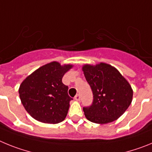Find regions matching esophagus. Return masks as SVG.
Listing matches in <instances>:
<instances>
[{
  "instance_id": "34e87169",
  "label": "esophagus",
  "mask_w": 152,
  "mask_h": 152,
  "mask_svg": "<svg viewBox=\"0 0 152 152\" xmlns=\"http://www.w3.org/2000/svg\"><path fill=\"white\" fill-rule=\"evenodd\" d=\"M75 100H77V101H80V96L79 94H77L75 96Z\"/></svg>"
}]
</instances>
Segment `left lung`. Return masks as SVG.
<instances>
[{"instance_id": "1", "label": "left lung", "mask_w": 152, "mask_h": 152, "mask_svg": "<svg viewBox=\"0 0 152 152\" xmlns=\"http://www.w3.org/2000/svg\"><path fill=\"white\" fill-rule=\"evenodd\" d=\"M82 71L94 95L92 105L83 108L85 117L97 124L119 119L132 100L133 91L128 80L115 67L105 62L85 64Z\"/></svg>"}]
</instances>
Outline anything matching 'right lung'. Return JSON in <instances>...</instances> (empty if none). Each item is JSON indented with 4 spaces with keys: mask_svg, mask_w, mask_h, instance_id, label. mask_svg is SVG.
Wrapping results in <instances>:
<instances>
[{
    "mask_svg": "<svg viewBox=\"0 0 152 152\" xmlns=\"http://www.w3.org/2000/svg\"><path fill=\"white\" fill-rule=\"evenodd\" d=\"M73 66L52 61L39 67L23 80L19 95L23 106L33 119L49 124L61 123L65 119L70 101L73 99L68 96V86L61 80Z\"/></svg>",
    "mask_w": 152,
    "mask_h": 152,
    "instance_id": "1",
    "label": "right lung"
}]
</instances>
